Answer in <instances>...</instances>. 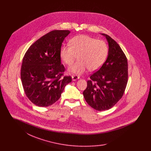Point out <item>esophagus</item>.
<instances>
[{
  "label": "esophagus",
  "instance_id": "34e87169",
  "mask_svg": "<svg viewBox=\"0 0 151 151\" xmlns=\"http://www.w3.org/2000/svg\"><path fill=\"white\" fill-rule=\"evenodd\" d=\"M80 78V76L79 75H73L72 76V80L73 81H75L77 79H79Z\"/></svg>",
  "mask_w": 151,
  "mask_h": 151
}]
</instances>
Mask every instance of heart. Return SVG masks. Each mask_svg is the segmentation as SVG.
I'll return each instance as SVG.
<instances>
[{
  "mask_svg": "<svg viewBox=\"0 0 151 151\" xmlns=\"http://www.w3.org/2000/svg\"><path fill=\"white\" fill-rule=\"evenodd\" d=\"M109 53L108 45L104 41L87 35L75 36L70 40V45H64L60 50V56L69 67L70 72L81 74L88 68L93 71L99 70L105 62Z\"/></svg>",
  "mask_w": 151,
  "mask_h": 151,
  "instance_id": "obj_1",
  "label": "heart"
}]
</instances>
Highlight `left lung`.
Masks as SVG:
<instances>
[{"label":"left lung","mask_w":151,"mask_h":151,"mask_svg":"<svg viewBox=\"0 0 151 151\" xmlns=\"http://www.w3.org/2000/svg\"><path fill=\"white\" fill-rule=\"evenodd\" d=\"M108 57L105 62L90 76L83 92L88 104L99 111L109 110L122 98L128 81V63L119 45L109 36Z\"/></svg>","instance_id":"obj_1"}]
</instances>
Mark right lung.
<instances>
[{
    "mask_svg": "<svg viewBox=\"0 0 151 151\" xmlns=\"http://www.w3.org/2000/svg\"><path fill=\"white\" fill-rule=\"evenodd\" d=\"M70 31L55 30L33 43L22 62L21 80L24 92L33 104L46 107L60 97L65 86L71 82L70 76H63L60 50Z\"/></svg>",
    "mask_w": 151,
    "mask_h": 151,
    "instance_id": "right-lung-1",
    "label": "right lung"
}]
</instances>
